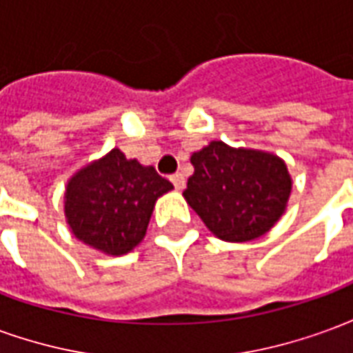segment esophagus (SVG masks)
<instances>
[{
	"instance_id": "obj_1",
	"label": "esophagus",
	"mask_w": 353,
	"mask_h": 353,
	"mask_svg": "<svg viewBox=\"0 0 353 353\" xmlns=\"http://www.w3.org/2000/svg\"><path fill=\"white\" fill-rule=\"evenodd\" d=\"M170 181L174 183V187H176L177 191H181V189L185 187V176H183V174H179V172L170 177Z\"/></svg>"
}]
</instances>
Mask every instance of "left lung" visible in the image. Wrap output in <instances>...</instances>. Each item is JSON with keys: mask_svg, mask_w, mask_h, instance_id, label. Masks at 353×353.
<instances>
[{"mask_svg": "<svg viewBox=\"0 0 353 353\" xmlns=\"http://www.w3.org/2000/svg\"><path fill=\"white\" fill-rule=\"evenodd\" d=\"M191 164L183 196L219 240H255L288 210L293 179L278 154L214 139L191 154Z\"/></svg>", "mask_w": 353, "mask_h": 353, "instance_id": "left-lung-1", "label": "left lung"}]
</instances>
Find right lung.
<instances>
[{"label":"right lung","instance_id":"obj_1","mask_svg":"<svg viewBox=\"0 0 353 353\" xmlns=\"http://www.w3.org/2000/svg\"><path fill=\"white\" fill-rule=\"evenodd\" d=\"M174 189L153 166L111 149L65 185L64 215L73 236L105 255H124L143 240L154 202Z\"/></svg>","mask_w":353,"mask_h":353}]
</instances>
